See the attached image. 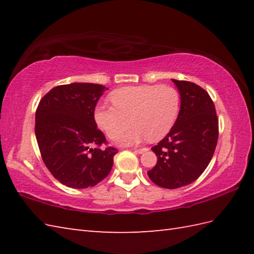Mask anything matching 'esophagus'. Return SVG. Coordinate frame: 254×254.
Listing matches in <instances>:
<instances>
[{
  "label": "esophagus",
  "instance_id": "esophagus-1",
  "mask_svg": "<svg viewBox=\"0 0 254 254\" xmlns=\"http://www.w3.org/2000/svg\"><path fill=\"white\" fill-rule=\"evenodd\" d=\"M148 148L147 147H143V148H135V152L138 154H143L144 152H147Z\"/></svg>",
  "mask_w": 254,
  "mask_h": 254
}]
</instances>
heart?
<instances>
[{"instance_id":"obj_1","label":"heart","mask_w":254,"mask_h":254,"mask_svg":"<svg viewBox=\"0 0 254 254\" xmlns=\"http://www.w3.org/2000/svg\"><path fill=\"white\" fill-rule=\"evenodd\" d=\"M113 107L98 106L95 120L110 138H119L122 145H135L148 138L157 142L174 127L180 107L177 89L168 85H139L112 91Z\"/></svg>"}]
</instances>
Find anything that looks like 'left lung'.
<instances>
[{"mask_svg": "<svg viewBox=\"0 0 254 254\" xmlns=\"http://www.w3.org/2000/svg\"><path fill=\"white\" fill-rule=\"evenodd\" d=\"M180 94V111L169 133L152 147L157 164L147 171L155 185L178 189L206 169L218 139V119L206 90L187 80L171 79Z\"/></svg>", "mask_w": 254, "mask_h": 254, "instance_id": "1", "label": "left lung"}]
</instances>
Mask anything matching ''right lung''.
<instances>
[{
	"mask_svg": "<svg viewBox=\"0 0 254 254\" xmlns=\"http://www.w3.org/2000/svg\"><path fill=\"white\" fill-rule=\"evenodd\" d=\"M105 86L72 83L52 88L36 111V138L52 176L73 189L94 187L109 175L118 149L107 147L97 128L95 107Z\"/></svg>",
	"mask_w": 254,
	"mask_h": 254,
	"instance_id": "right-lung-1",
	"label": "right lung"
}]
</instances>
